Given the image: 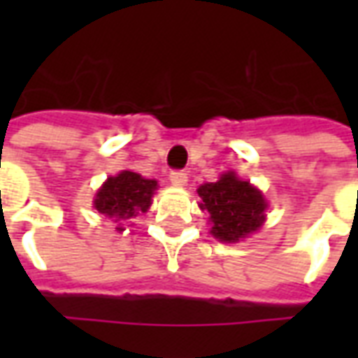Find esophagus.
Masks as SVG:
<instances>
[{"label": "esophagus", "mask_w": 358, "mask_h": 358, "mask_svg": "<svg viewBox=\"0 0 358 358\" xmlns=\"http://www.w3.org/2000/svg\"><path fill=\"white\" fill-rule=\"evenodd\" d=\"M171 182L174 184V186L184 187L187 184V172H184V171L171 172Z\"/></svg>", "instance_id": "esophagus-1"}]
</instances>
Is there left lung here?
<instances>
[{"label": "left lung", "mask_w": 358, "mask_h": 358, "mask_svg": "<svg viewBox=\"0 0 358 358\" xmlns=\"http://www.w3.org/2000/svg\"><path fill=\"white\" fill-rule=\"evenodd\" d=\"M197 194L201 197V210L210 215V234L217 240L236 243L263 226L268 207L264 195L238 178L236 172H224L217 182L203 184Z\"/></svg>", "instance_id": "8db88e82"}]
</instances>
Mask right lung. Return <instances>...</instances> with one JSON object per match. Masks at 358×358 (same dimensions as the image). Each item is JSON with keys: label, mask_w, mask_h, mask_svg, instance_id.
I'll list each match as a JSON object with an SVG mask.
<instances>
[{"label": "right lung", "mask_w": 358, "mask_h": 358, "mask_svg": "<svg viewBox=\"0 0 358 358\" xmlns=\"http://www.w3.org/2000/svg\"><path fill=\"white\" fill-rule=\"evenodd\" d=\"M155 189L157 180L143 178L138 172L122 171L103 182L95 194L94 207L107 218H113V222L128 220L140 213H148ZM122 230V226H117V232Z\"/></svg>", "instance_id": "right-lung-1"}]
</instances>
